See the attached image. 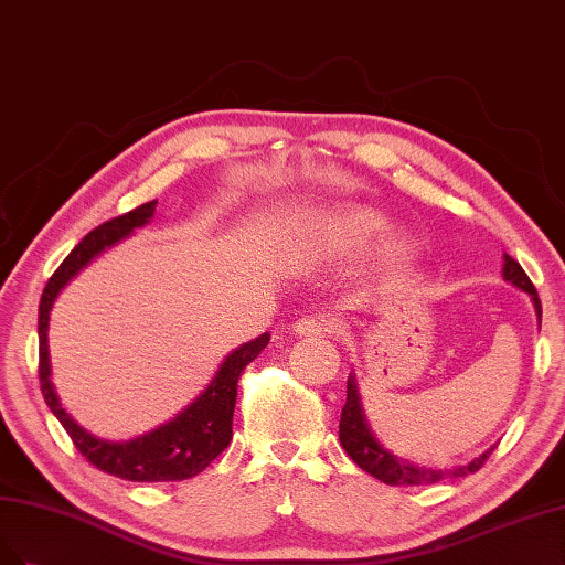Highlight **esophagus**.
I'll return each instance as SVG.
<instances>
[{"label":"esophagus","mask_w":565,"mask_h":565,"mask_svg":"<svg viewBox=\"0 0 565 565\" xmlns=\"http://www.w3.org/2000/svg\"><path fill=\"white\" fill-rule=\"evenodd\" d=\"M294 331H296V335L323 338L326 333H331V326L326 323V319H319V317H302L294 323Z\"/></svg>","instance_id":"esophagus-1"}]
</instances>
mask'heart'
Here are the masks:
<instances>
[{"mask_svg": "<svg viewBox=\"0 0 565 565\" xmlns=\"http://www.w3.org/2000/svg\"><path fill=\"white\" fill-rule=\"evenodd\" d=\"M390 217L371 204L344 202L312 213L302 223L298 250L312 265L348 260L387 230ZM420 256L417 239L406 230L387 232L373 250V265L382 277H402Z\"/></svg>", "mask_w": 565, "mask_h": 565, "instance_id": "obj_1", "label": "heart"}]
</instances>
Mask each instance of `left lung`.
Segmentation results:
<instances>
[{
  "label": "left lung",
  "mask_w": 565,
  "mask_h": 565,
  "mask_svg": "<svg viewBox=\"0 0 565 565\" xmlns=\"http://www.w3.org/2000/svg\"><path fill=\"white\" fill-rule=\"evenodd\" d=\"M502 277L507 284H512L514 288L531 296L535 315H537V323H540L542 321V305L537 298V290L531 284V279H527L525 271L521 269V265L514 258H509L507 253H504ZM340 444L363 471H369L371 477H375L377 481L387 483V486H420V483H436L446 477L475 475L477 469L483 467L488 455L495 448L493 446V448L483 450L479 458H475L467 465L455 467V469H434V467H423V465H415L411 460L398 458V455H394L392 450H387L375 439V434L366 420V413H363V406H361V396H359L354 373H350V377H348V404L342 406V415H340Z\"/></svg>",
  "instance_id": "left-lung-1"
}]
</instances>
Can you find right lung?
I'll use <instances>...</instances> for the list:
<instances>
[{"label":"right lung","instance_id":"add662e5","mask_svg":"<svg viewBox=\"0 0 565 565\" xmlns=\"http://www.w3.org/2000/svg\"><path fill=\"white\" fill-rule=\"evenodd\" d=\"M157 202L142 204L129 213L103 223L72 248L63 265L53 271L42 300H40V382L44 402L51 413L58 417L72 444L79 448L84 458L98 467L105 475H113L126 481H183L196 477L206 469L217 455L232 441V415L236 404V382L242 371L256 359L269 342V333L256 340L244 342L225 356L221 369L215 371L209 387L194 402L180 411L173 420L159 425L152 431L129 441H107L84 429L72 415L61 406V398L51 382L49 361V319L51 307L61 290L75 279L79 271L94 260L105 248H113L126 239L134 230L152 221Z\"/></svg>","mask_w":565,"mask_h":565}]
</instances>
